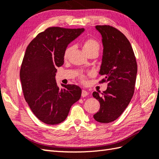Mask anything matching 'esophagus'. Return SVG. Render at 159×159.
<instances>
[{
    "label": "esophagus",
    "instance_id": "1",
    "mask_svg": "<svg viewBox=\"0 0 159 159\" xmlns=\"http://www.w3.org/2000/svg\"><path fill=\"white\" fill-rule=\"evenodd\" d=\"M88 94H89L88 92H87L86 90H85V89L82 90V93H81L82 97H86L87 95H88Z\"/></svg>",
    "mask_w": 159,
    "mask_h": 159
}]
</instances>
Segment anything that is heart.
<instances>
[{"label":"heart","instance_id":"obj_1","mask_svg":"<svg viewBox=\"0 0 159 159\" xmlns=\"http://www.w3.org/2000/svg\"><path fill=\"white\" fill-rule=\"evenodd\" d=\"M99 48H100V46H99L98 42L96 40L93 39H87L86 41L84 42L83 46V51L85 52L86 54L89 53L90 52H92V51L98 52ZM71 50H72V47L71 46H67V48L65 49V51H64V53H63L64 59H67V58H68ZM79 78L83 82L85 81L86 77L85 75H84V74H80Z\"/></svg>","mask_w":159,"mask_h":159}]
</instances>
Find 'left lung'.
<instances>
[{"label":"left lung","mask_w":159,"mask_h":159,"mask_svg":"<svg viewBox=\"0 0 159 159\" xmlns=\"http://www.w3.org/2000/svg\"><path fill=\"white\" fill-rule=\"evenodd\" d=\"M102 35L103 55L99 74L104 78L107 89L93 96L99 101L100 110L93 115L96 121L110 123L117 120L126 109L134 92L137 64L128 39L119 30L109 25H97Z\"/></svg>","instance_id":"obj_1"}]
</instances>
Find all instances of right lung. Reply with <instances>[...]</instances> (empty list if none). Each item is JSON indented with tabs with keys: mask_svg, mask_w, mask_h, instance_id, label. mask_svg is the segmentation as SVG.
Returning a JSON list of instances; mask_svg holds the SVG:
<instances>
[{
	"mask_svg": "<svg viewBox=\"0 0 159 159\" xmlns=\"http://www.w3.org/2000/svg\"><path fill=\"white\" fill-rule=\"evenodd\" d=\"M85 31L84 29L49 27L39 33L26 48L20 76L26 102L42 122L55 125L66 119L71 107L81 96L75 85H63L55 80L57 67L64 63L67 45Z\"/></svg>",
	"mask_w": 159,
	"mask_h": 159,
	"instance_id": "right-lung-1",
	"label": "right lung"
}]
</instances>
